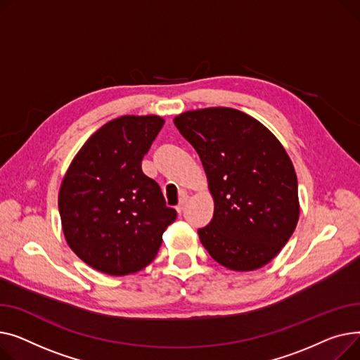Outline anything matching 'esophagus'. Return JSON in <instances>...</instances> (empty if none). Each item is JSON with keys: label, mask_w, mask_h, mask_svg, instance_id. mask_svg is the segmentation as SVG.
Wrapping results in <instances>:
<instances>
[{"label": "esophagus", "mask_w": 360, "mask_h": 360, "mask_svg": "<svg viewBox=\"0 0 360 360\" xmlns=\"http://www.w3.org/2000/svg\"><path fill=\"white\" fill-rule=\"evenodd\" d=\"M187 200H188V196H187V193H181V196H180V200H179V205L176 206V210H177L179 214H181V212H183V209H184V206H186Z\"/></svg>", "instance_id": "1"}]
</instances>
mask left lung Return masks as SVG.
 Masks as SVG:
<instances>
[{
	"mask_svg": "<svg viewBox=\"0 0 360 360\" xmlns=\"http://www.w3.org/2000/svg\"><path fill=\"white\" fill-rule=\"evenodd\" d=\"M205 168L214 218L198 231L215 262L236 271L279 255L300 219L298 180L283 145L263 123L231 108L174 117Z\"/></svg>",
	"mask_w": 360,
	"mask_h": 360,
	"instance_id": "1",
	"label": "left lung"
}]
</instances>
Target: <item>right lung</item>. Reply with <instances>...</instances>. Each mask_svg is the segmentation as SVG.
Segmentation results:
<instances>
[{
	"instance_id": "1",
	"label": "right lung",
	"mask_w": 360,
	"mask_h": 360,
	"mask_svg": "<svg viewBox=\"0 0 360 360\" xmlns=\"http://www.w3.org/2000/svg\"><path fill=\"white\" fill-rule=\"evenodd\" d=\"M162 124L155 115L108 122L81 146L62 179L58 207L63 236L84 263L110 276L150 264L177 217L141 167Z\"/></svg>"
}]
</instances>
